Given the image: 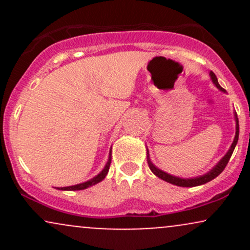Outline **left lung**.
I'll use <instances>...</instances> for the list:
<instances>
[{"instance_id": "1", "label": "left lung", "mask_w": 250, "mask_h": 250, "mask_svg": "<svg viewBox=\"0 0 250 250\" xmlns=\"http://www.w3.org/2000/svg\"><path fill=\"white\" fill-rule=\"evenodd\" d=\"M209 76H210L211 82L214 83L215 87L219 89V90L225 93L226 90L219 84L217 77L213 73V71H209ZM234 116H235V123H236V125H235V128H236V131H235L234 141H233V143H231L230 148L228 149V151H227L225 156H223L222 159H221L220 161L217 162L216 165H215L214 167L208 171V173L200 175V176H196V177H189V179H183V177L174 176V175L166 173V171H163L160 168H157L156 166H155L154 163L151 162L150 156H149V150L147 148V161H148V166H149V168H150V170L153 171L154 175H156L159 179L166 181V182H168V183H171V185L179 186V187H196V186L205 185V183L209 182V181L214 180L215 177L219 176V175L223 171V169L226 168L227 163H228L229 160H230L231 154H233L234 149H235V147H236V143H237V141H239V119H237V115H236V113H235V111H234Z\"/></svg>"}]
</instances>
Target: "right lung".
<instances>
[{
	"mask_svg": "<svg viewBox=\"0 0 250 250\" xmlns=\"http://www.w3.org/2000/svg\"><path fill=\"white\" fill-rule=\"evenodd\" d=\"M110 162H111V148H110V150H109L108 161H107V163H105L104 168H103L102 170L96 175V176H94L93 179L85 181V182L79 183V185L69 186V187H57L56 189H59V190H83V189H87L89 187H91V186H95L96 183L101 182V181L104 180V177L107 176V174L109 171V167H110Z\"/></svg>",
	"mask_w": 250,
	"mask_h": 250,
	"instance_id": "add662e5",
	"label": "right lung"
}]
</instances>
